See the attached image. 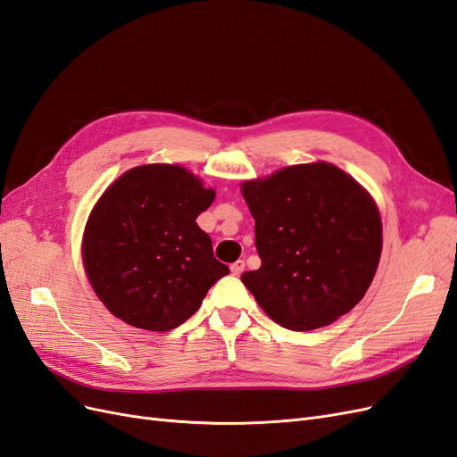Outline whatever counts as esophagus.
<instances>
[{"label": "esophagus", "instance_id": "esophagus-1", "mask_svg": "<svg viewBox=\"0 0 457 457\" xmlns=\"http://www.w3.org/2000/svg\"><path fill=\"white\" fill-rule=\"evenodd\" d=\"M244 269H245V261H242V259L234 261L232 265H230V272H232V274H237V276H240V274L244 272Z\"/></svg>", "mask_w": 457, "mask_h": 457}]
</instances>
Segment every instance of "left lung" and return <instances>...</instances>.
<instances>
[{"label":"left lung","instance_id":"8db88e82","mask_svg":"<svg viewBox=\"0 0 457 457\" xmlns=\"http://www.w3.org/2000/svg\"><path fill=\"white\" fill-rule=\"evenodd\" d=\"M242 195L261 257L242 282L276 324L322 328L364 297L383 232L376 202L351 175L326 162L299 163L242 183Z\"/></svg>","mask_w":457,"mask_h":457}]
</instances>
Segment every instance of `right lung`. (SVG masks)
I'll use <instances>...</instances> for the list:
<instances>
[{"instance_id":"1","label":"right lung","mask_w":457,"mask_h":457,"mask_svg":"<svg viewBox=\"0 0 457 457\" xmlns=\"http://www.w3.org/2000/svg\"><path fill=\"white\" fill-rule=\"evenodd\" d=\"M215 200L181 165L148 163L106 188L87 219L84 267L104 307L129 326L170 331L195 314L228 267L196 217Z\"/></svg>"}]
</instances>
